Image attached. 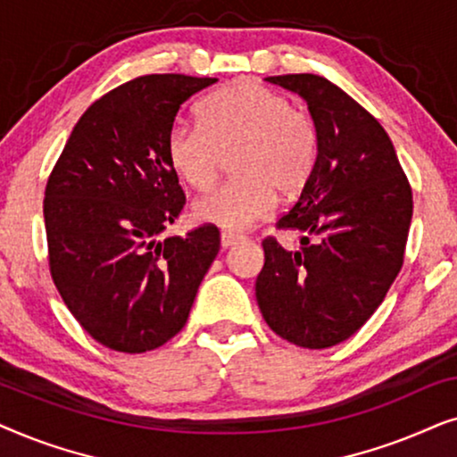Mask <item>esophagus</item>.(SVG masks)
Instances as JSON below:
<instances>
[{"mask_svg": "<svg viewBox=\"0 0 457 457\" xmlns=\"http://www.w3.org/2000/svg\"><path fill=\"white\" fill-rule=\"evenodd\" d=\"M239 241H243V237H241V235L227 233V230H224V233L220 235V247H222V249L233 247V245H237V243H239Z\"/></svg>", "mask_w": 457, "mask_h": 457, "instance_id": "obj_1", "label": "esophagus"}]
</instances>
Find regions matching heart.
<instances>
[{
	"label": "heart",
	"mask_w": 457,
	"mask_h": 457,
	"mask_svg": "<svg viewBox=\"0 0 457 457\" xmlns=\"http://www.w3.org/2000/svg\"><path fill=\"white\" fill-rule=\"evenodd\" d=\"M233 152L235 179L195 202L193 216L241 230L270 214L277 193L293 197L303 189L318 154L316 127L280 93L239 80L204 99L199 124L177 120L168 129V162L195 191L214 185Z\"/></svg>",
	"instance_id": "heart-1"
}]
</instances>
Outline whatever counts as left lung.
<instances>
[{"label":"left lung","instance_id":"obj_1","mask_svg":"<svg viewBox=\"0 0 457 457\" xmlns=\"http://www.w3.org/2000/svg\"><path fill=\"white\" fill-rule=\"evenodd\" d=\"M308 104L318 154L295 205L268 237L255 297L268 327L293 345L333 347L370 318L402 270L411 189L395 147L374 116L318 74L268 77Z\"/></svg>","mask_w":457,"mask_h":457}]
</instances>
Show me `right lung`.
Masks as SVG:
<instances>
[{
	"label": "right lung",
	"instance_id": "right-lung-1",
	"mask_svg": "<svg viewBox=\"0 0 457 457\" xmlns=\"http://www.w3.org/2000/svg\"><path fill=\"white\" fill-rule=\"evenodd\" d=\"M214 83L147 74L120 85L80 116L47 180L52 278L80 327L114 352L170 341L220 249L212 224L162 239L185 205L168 129L187 99Z\"/></svg>",
	"mask_w": 457,
	"mask_h": 457
}]
</instances>
